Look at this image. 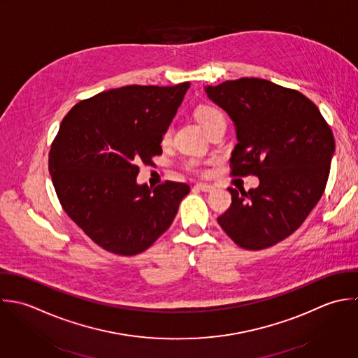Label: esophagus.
Returning <instances> with one entry per match:
<instances>
[{"instance_id":"1","label":"esophagus","mask_w":358,"mask_h":358,"mask_svg":"<svg viewBox=\"0 0 358 358\" xmlns=\"http://www.w3.org/2000/svg\"><path fill=\"white\" fill-rule=\"evenodd\" d=\"M194 187H197V189H200L201 192H206V193L213 192V190L215 189V187H214L213 185H210V183H196Z\"/></svg>"}]
</instances>
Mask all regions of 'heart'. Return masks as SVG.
I'll return each mask as SVG.
<instances>
[{"label":"heart","mask_w":358,"mask_h":358,"mask_svg":"<svg viewBox=\"0 0 358 358\" xmlns=\"http://www.w3.org/2000/svg\"><path fill=\"white\" fill-rule=\"evenodd\" d=\"M196 117H197V120L203 123V126L206 127L207 131L213 130L214 127H217L220 124H227V120H225L224 113L221 110H218L217 107H213V106H201V107H199L197 111H196ZM171 137H172V126H168L164 130V133H162V141L164 143H169ZM185 164H186V168L189 171L204 172L203 161H200V159L189 158Z\"/></svg>","instance_id":"b5f03b06"}]
</instances>
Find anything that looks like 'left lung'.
<instances>
[{
  "label": "left lung",
  "instance_id": "1",
  "mask_svg": "<svg viewBox=\"0 0 358 358\" xmlns=\"http://www.w3.org/2000/svg\"><path fill=\"white\" fill-rule=\"evenodd\" d=\"M206 93L236 126L232 175L259 179L248 192L229 187L232 204L218 224L241 248H268L296 232L324 194L332 129L304 94L265 79L227 80Z\"/></svg>",
  "mask_w": 358,
  "mask_h": 358
}]
</instances>
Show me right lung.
<instances>
[{"instance_id":"1","label":"right lung","mask_w":358,"mask_h":358,"mask_svg":"<svg viewBox=\"0 0 358 358\" xmlns=\"http://www.w3.org/2000/svg\"><path fill=\"white\" fill-rule=\"evenodd\" d=\"M189 82L123 86L78 103L61 122L48 169L68 217L96 244L120 255L147 250L172 224L189 185H137L138 164L161 155Z\"/></svg>"}]
</instances>
